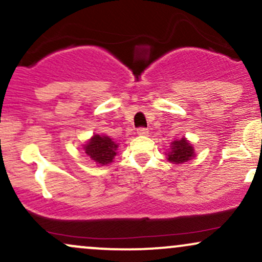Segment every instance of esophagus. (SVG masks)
Listing matches in <instances>:
<instances>
[{
  "instance_id": "34e87169",
  "label": "esophagus",
  "mask_w": 262,
  "mask_h": 262,
  "mask_svg": "<svg viewBox=\"0 0 262 262\" xmlns=\"http://www.w3.org/2000/svg\"><path fill=\"white\" fill-rule=\"evenodd\" d=\"M137 133H138V135H148L149 132H148V129H145V128H139L137 130Z\"/></svg>"
}]
</instances>
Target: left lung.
<instances>
[{"label":"left lung","instance_id":"left-lung-1","mask_svg":"<svg viewBox=\"0 0 262 262\" xmlns=\"http://www.w3.org/2000/svg\"><path fill=\"white\" fill-rule=\"evenodd\" d=\"M166 159L171 164L181 165L183 162H187L196 156L193 145L191 141L187 140V138H181V139L173 140L170 144V150L165 152Z\"/></svg>","mask_w":262,"mask_h":262}]
</instances>
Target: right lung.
Instances as JSON below:
<instances>
[{"label": "right lung", "instance_id": "obj_1", "mask_svg": "<svg viewBox=\"0 0 262 262\" xmlns=\"http://www.w3.org/2000/svg\"><path fill=\"white\" fill-rule=\"evenodd\" d=\"M83 151L97 166H106L113 162L114 156L117 155L118 143L113 141L108 135L95 134L91 139L82 145Z\"/></svg>", "mask_w": 262, "mask_h": 262}]
</instances>
